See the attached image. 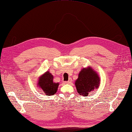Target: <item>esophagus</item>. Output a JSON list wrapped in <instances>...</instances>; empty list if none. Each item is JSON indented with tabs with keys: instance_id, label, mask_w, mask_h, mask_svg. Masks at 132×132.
I'll list each match as a JSON object with an SVG mask.
<instances>
[{
	"instance_id": "obj_1",
	"label": "esophagus",
	"mask_w": 132,
	"mask_h": 132,
	"mask_svg": "<svg viewBox=\"0 0 132 132\" xmlns=\"http://www.w3.org/2000/svg\"><path fill=\"white\" fill-rule=\"evenodd\" d=\"M71 81H72V79H71V78H69V81H65V84H69L70 82H71Z\"/></svg>"
}]
</instances>
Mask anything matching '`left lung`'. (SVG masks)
<instances>
[{
	"mask_svg": "<svg viewBox=\"0 0 132 132\" xmlns=\"http://www.w3.org/2000/svg\"><path fill=\"white\" fill-rule=\"evenodd\" d=\"M100 79L96 73L92 68L83 69L78 75L75 85L80 95H88L90 92L98 88Z\"/></svg>",
	"mask_w": 132,
	"mask_h": 132,
	"instance_id": "8db88e82",
	"label": "left lung"
}]
</instances>
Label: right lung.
I'll return each instance as SVG.
<instances>
[{
	"label": "right lung",
	"mask_w": 132,
	"mask_h": 132,
	"mask_svg": "<svg viewBox=\"0 0 132 132\" xmlns=\"http://www.w3.org/2000/svg\"><path fill=\"white\" fill-rule=\"evenodd\" d=\"M53 78V76L50 72H47L40 77L38 84L40 88H41L48 96L54 95L56 93L59 85L58 82H54Z\"/></svg>",
	"instance_id": "obj_1"
}]
</instances>
